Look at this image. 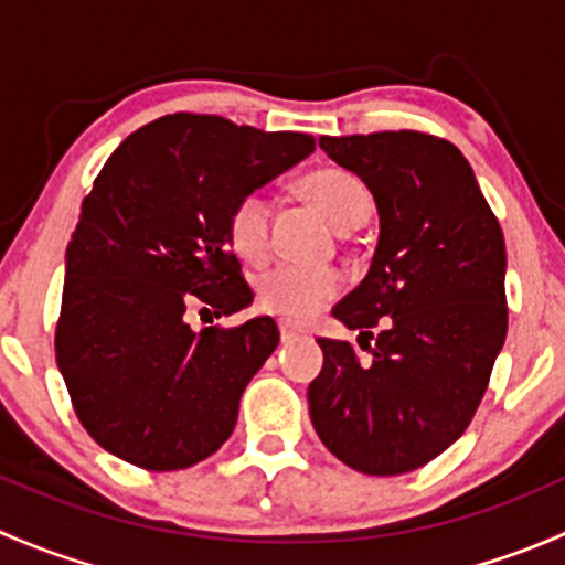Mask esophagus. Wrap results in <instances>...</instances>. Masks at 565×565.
I'll list each match as a JSON object with an SVG mask.
<instances>
[{
    "mask_svg": "<svg viewBox=\"0 0 565 565\" xmlns=\"http://www.w3.org/2000/svg\"><path fill=\"white\" fill-rule=\"evenodd\" d=\"M278 333H281V341H292V339H298V335H303V328L295 322H289V319H281V322H278Z\"/></svg>",
    "mask_w": 565,
    "mask_h": 565,
    "instance_id": "obj_1",
    "label": "esophagus"
}]
</instances>
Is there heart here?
Returning <instances> with one entry per match:
<instances>
[{
	"instance_id": "heart-1",
	"label": "heart",
	"mask_w": 565,
	"mask_h": 565,
	"mask_svg": "<svg viewBox=\"0 0 565 565\" xmlns=\"http://www.w3.org/2000/svg\"><path fill=\"white\" fill-rule=\"evenodd\" d=\"M306 196L322 210L324 218L339 230L366 224L374 210L372 188L350 169L324 167L306 174L300 182ZM226 237L241 259L262 262L270 248V199L265 191H250L232 207L226 218ZM344 287L333 267L278 265L259 281V300L267 311L289 319L315 317Z\"/></svg>"
}]
</instances>
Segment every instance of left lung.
<instances>
[{
  "mask_svg": "<svg viewBox=\"0 0 565 565\" xmlns=\"http://www.w3.org/2000/svg\"><path fill=\"white\" fill-rule=\"evenodd\" d=\"M319 147L372 188L380 241L361 287L333 309L372 358L317 339L311 424L352 470L402 476L457 443L487 393L509 330L503 230L440 136L380 130L319 136Z\"/></svg>",
  "mask_w": 565,
  "mask_h": 565,
  "instance_id": "obj_1",
  "label": "left lung"
}]
</instances>
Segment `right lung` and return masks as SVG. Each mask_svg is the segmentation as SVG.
I'll use <instances>...</instances> for the list:
<instances>
[{"instance_id": "1", "label": "right lung", "mask_w": 565, "mask_h": 565, "mask_svg": "<svg viewBox=\"0 0 565 565\" xmlns=\"http://www.w3.org/2000/svg\"><path fill=\"white\" fill-rule=\"evenodd\" d=\"M315 150V136L177 111L130 134L84 196L67 243L56 366L100 448L185 470L230 440L241 396L278 347L270 317L193 330L254 300L226 237L237 199Z\"/></svg>"}]
</instances>
